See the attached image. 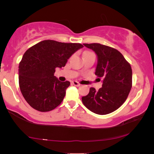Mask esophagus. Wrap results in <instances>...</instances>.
I'll return each mask as SVG.
<instances>
[{
  "instance_id": "esophagus-1",
  "label": "esophagus",
  "mask_w": 154,
  "mask_h": 154,
  "mask_svg": "<svg viewBox=\"0 0 154 154\" xmlns=\"http://www.w3.org/2000/svg\"><path fill=\"white\" fill-rule=\"evenodd\" d=\"M73 84V85H75V86H80L81 85V84H80L79 82H77V81H72V83H71Z\"/></svg>"
}]
</instances>
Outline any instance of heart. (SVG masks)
I'll return each mask as SVG.
<instances>
[{
    "label": "heart",
    "mask_w": 154,
    "mask_h": 154,
    "mask_svg": "<svg viewBox=\"0 0 154 154\" xmlns=\"http://www.w3.org/2000/svg\"><path fill=\"white\" fill-rule=\"evenodd\" d=\"M89 53H92V52H87V53H86V54H89Z\"/></svg>",
    "instance_id": "b5f03b06"
}]
</instances>
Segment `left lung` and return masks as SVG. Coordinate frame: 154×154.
I'll list each match as a JSON object with an SVG mask.
<instances>
[{
	"instance_id": "left-lung-1",
	"label": "left lung",
	"mask_w": 154,
	"mask_h": 154,
	"mask_svg": "<svg viewBox=\"0 0 154 154\" xmlns=\"http://www.w3.org/2000/svg\"><path fill=\"white\" fill-rule=\"evenodd\" d=\"M97 56L95 75L102 78V87L90 88L82 97L83 104L92 112L106 115L114 111L125 102L132 88L130 64L119 50L100 43H84Z\"/></svg>"
}]
</instances>
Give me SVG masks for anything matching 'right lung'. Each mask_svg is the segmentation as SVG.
<instances>
[{
    "label": "right lung",
    "instance_id": "right-lung-1",
    "mask_svg": "<svg viewBox=\"0 0 154 154\" xmlns=\"http://www.w3.org/2000/svg\"><path fill=\"white\" fill-rule=\"evenodd\" d=\"M81 43L45 40L25 52L19 66V84L23 97L35 110H53L64 100L70 82H61L54 75L56 68L66 65Z\"/></svg>",
    "mask_w": 154,
    "mask_h": 154
}]
</instances>
